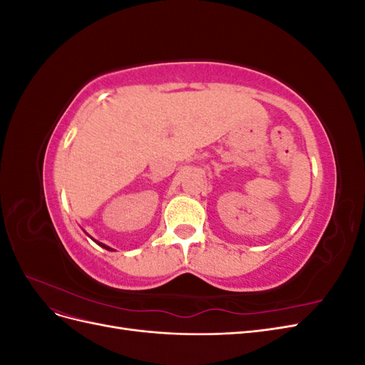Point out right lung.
<instances>
[{
	"mask_svg": "<svg viewBox=\"0 0 365 365\" xmlns=\"http://www.w3.org/2000/svg\"><path fill=\"white\" fill-rule=\"evenodd\" d=\"M96 242V244H98V245H101L102 248H105V250H108V251H114L113 248H109V247H106V245H103V244H101V242H97V240H94Z\"/></svg>",
	"mask_w": 365,
	"mask_h": 365,
	"instance_id": "add662e5",
	"label": "right lung"
}]
</instances>
